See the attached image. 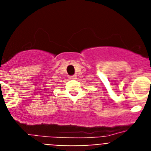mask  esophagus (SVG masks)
I'll use <instances>...</instances> for the list:
<instances>
[{
  "label": "esophagus",
  "mask_w": 151,
  "mask_h": 151,
  "mask_svg": "<svg viewBox=\"0 0 151 151\" xmlns=\"http://www.w3.org/2000/svg\"><path fill=\"white\" fill-rule=\"evenodd\" d=\"M69 79H70V80H75V79H77V76H76V75L70 76Z\"/></svg>",
  "instance_id": "1"
}]
</instances>
